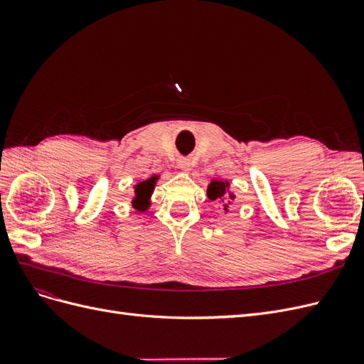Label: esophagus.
<instances>
[{
  "mask_svg": "<svg viewBox=\"0 0 364 364\" xmlns=\"http://www.w3.org/2000/svg\"><path fill=\"white\" fill-rule=\"evenodd\" d=\"M178 164H179V167H181L183 171H190L191 167H193V162H191V159H188V158H181Z\"/></svg>",
  "mask_w": 364,
  "mask_h": 364,
  "instance_id": "1",
  "label": "esophagus"
}]
</instances>
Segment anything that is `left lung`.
<instances>
[{
	"mask_svg": "<svg viewBox=\"0 0 364 364\" xmlns=\"http://www.w3.org/2000/svg\"><path fill=\"white\" fill-rule=\"evenodd\" d=\"M208 197L211 200H218L223 202V209L228 213V206L230 205L235 199V194L229 191V182L228 181H222V179H213L211 183L208 185V191H206Z\"/></svg>",
	"mask_w": 364,
	"mask_h": 364,
	"instance_id": "8db88e82",
	"label": "left lung"
}]
</instances>
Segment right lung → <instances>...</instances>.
<instances>
[{
    "label": "right lung",
    "instance_id": "1",
    "mask_svg": "<svg viewBox=\"0 0 364 364\" xmlns=\"http://www.w3.org/2000/svg\"><path fill=\"white\" fill-rule=\"evenodd\" d=\"M158 181V176H151L147 181H142L138 185H135V197L132 200V206L138 211L144 213L146 209L150 206V196L155 188V183Z\"/></svg>",
    "mask_w": 364,
    "mask_h": 364
}]
</instances>
